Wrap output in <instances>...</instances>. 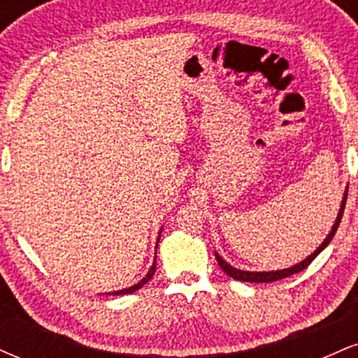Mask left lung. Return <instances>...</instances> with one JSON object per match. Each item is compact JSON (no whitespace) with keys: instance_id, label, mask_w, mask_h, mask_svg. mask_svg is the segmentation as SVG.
Wrapping results in <instances>:
<instances>
[{"instance_id":"8db88e82","label":"left lung","mask_w":358,"mask_h":358,"mask_svg":"<svg viewBox=\"0 0 358 358\" xmlns=\"http://www.w3.org/2000/svg\"><path fill=\"white\" fill-rule=\"evenodd\" d=\"M347 196H348V188H347V192H345V195H343L342 207H340L338 217H336L334 227H331V232L328 234V237L323 241V244L320 245V248L316 249L315 252L311 254V256H308V257L305 259V261H301V262H299V264L293 266V268H287V269H282V271H271V273H249V271H241V269L232 268V266H229L227 262H225L224 259H222V257L219 256V254H215L217 262H219V266L222 268V271H224V273L227 274V276L237 279V281H245V282H273V281H278V279H282V278H287V276H293V274L299 273V271L306 269L308 266L311 264V261H313V259H315L316 256H318V254L322 252V250H323L324 248H327L328 244H330V241L334 239L336 229H338L340 222H342V215H343V210H345V203H347Z\"/></svg>"}]
</instances>
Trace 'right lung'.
Instances as JSON below:
<instances>
[{
  "label": "right lung",
  "instance_id": "right-lung-1",
  "mask_svg": "<svg viewBox=\"0 0 358 358\" xmlns=\"http://www.w3.org/2000/svg\"><path fill=\"white\" fill-rule=\"evenodd\" d=\"M156 248H158V245H156ZM155 271H156V262H155V264H153V266H151V269H150V271H148V274H146V276H145V278H143V279H141V281H139V282H138V285H134V286L127 287V289H121V291H114V293H110V294H129V293H134V291H136V289H139V287H143V286H145V285H146V282H148V281H150V279H151V276H153V274H155Z\"/></svg>",
  "mask_w": 358,
  "mask_h": 358
}]
</instances>
